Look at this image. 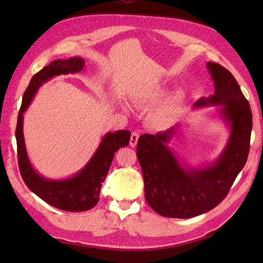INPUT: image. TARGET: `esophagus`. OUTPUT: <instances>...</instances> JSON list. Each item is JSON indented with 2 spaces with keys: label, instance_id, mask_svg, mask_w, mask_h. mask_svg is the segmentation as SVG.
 I'll return each instance as SVG.
<instances>
[{
  "label": "esophagus",
  "instance_id": "34e87169",
  "mask_svg": "<svg viewBox=\"0 0 263 263\" xmlns=\"http://www.w3.org/2000/svg\"><path fill=\"white\" fill-rule=\"evenodd\" d=\"M138 139H139V133L138 132H132L131 138H130V146L131 147H136L137 146Z\"/></svg>",
  "mask_w": 263,
  "mask_h": 263
}]
</instances>
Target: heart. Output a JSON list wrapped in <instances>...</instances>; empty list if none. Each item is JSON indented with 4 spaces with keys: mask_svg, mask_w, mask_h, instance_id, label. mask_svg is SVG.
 <instances>
[{
    "mask_svg": "<svg viewBox=\"0 0 263 263\" xmlns=\"http://www.w3.org/2000/svg\"><path fill=\"white\" fill-rule=\"evenodd\" d=\"M164 88L161 86H155L153 88L148 89V90H143V91H140L138 92L136 96H135V103L137 105H152L153 103H155L156 100L159 99L161 96L164 95ZM183 97L182 92H176L174 96H173L172 98V103H171V107L170 109L167 110V114H172L174 113V110L176 108L177 104L181 102V99ZM123 108H124V110L126 111H130L131 110V107L128 106L127 104H124L123 105ZM163 117H164V114H158L157 116H155V121L157 123H160L161 121H163Z\"/></svg>",
    "mask_w": 263,
    "mask_h": 263,
    "instance_id": "heart-1",
    "label": "heart"
}]
</instances>
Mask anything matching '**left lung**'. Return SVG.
Here are the masks:
<instances>
[{
    "mask_svg": "<svg viewBox=\"0 0 263 263\" xmlns=\"http://www.w3.org/2000/svg\"><path fill=\"white\" fill-rule=\"evenodd\" d=\"M215 92L200 98L195 108L218 106L217 113L230 127L226 146L215 163L193 167L183 164L168 147L176 127L143 135L138 140L137 157L140 163L144 197L160 216L192 218L219 204L230 191L238 173L247 163L252 113L237 81L220 64L206 63Z\"/></svg>",
    "mask_w": 263,
    "mask_h": 263,
    "instance_id": "left-lung-1",
    "label": "left lung"
}]
</instances>
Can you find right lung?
I'll return each instance as SVG.
<instances>
[{
    "label": "right lung",
    "mask_w": 263,
    "mask_h": 263,
    "mask_svg": "<svg viewBox=\"0 0 263 263\" xmlns=\"http://www.w3.org/2000/svg\"><path fill=\"white\" fill-rule=\"evenodd\" d=\"M83 66L85 61L81 58L60 59L33 76L22 97L15 128L19 170L28 189L55 208L72 212L87 211L98 203L100 187L107 176L115 153L121 147L127 146L131 132L127 130L107 132L90 160L77 174L63 180H51L35 171L28 157L24 137V113L43 83L57 76L78 73Z\"/></svg>",
    "instance_id": "obj_1"
}]
</instances>
